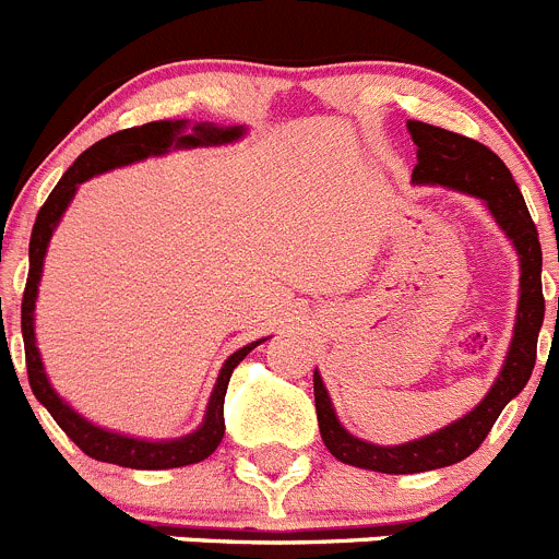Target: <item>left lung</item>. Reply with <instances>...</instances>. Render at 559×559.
<instances>
[{
    "label": "left lung",
    "instance_id": "8db88e82",
    "mask_svg": "<svg viewBox=\"0 0 559 559\" xmlns=\"http://www.w3.org/2000/svg\"><path fill=\"white\" fill-rule=\"evenodd\" d=\"M406 126L417 145V167L412 173L414 185L448 187V190L464 192V195L481 201L496 218L498 229L510 237L512 249H515L518 263H521V290H518V313L510 349L501 364V372L492 380L490 392L484 394L473 412L453 419L451 426L439 428L428 437L412 439L403 445H372L367 439H358L341 426L328 386L316 369V417H319V431H322L328 451L344 464L374 473H392V476L448 467V464L467 459L481 445L503 406L530 383L537 358V333H540L543 316H546L540 285L543 251L540 240H537V226L507 165L490 147L467 140L462 133L417 120H408Z\"/></svg>",
    "mask_w": 559,
    "mask_h": 559
}]
</instances>
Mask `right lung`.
Masks as SVG:
<instances>
[{
    "label": "right lung",
    "mask_w": 559,
    "mask_h": 559,
    "mask_svg": "<svg viewBox=\"0 0 559 559\" xmlns=\"http://www.w3.org/2000/svg\"><path fill=\"white\" fill-rule=\"evenodd\" d=\"M246 126H215V122H190V120H156L145 122V126L126 128L117 131L106 140L95 142L92 147L81 153L75 165L69 167L56 185V190L49 192V199L38 210L36 226L29 235V274L27 288H24L22 299V335H24V358H27V378L29 389L36 394V400L52 414L58 426L63 428L72 442L81 448L86 456L97 459V462L120 464V467H133V471H167V467H185V464L204 462L210 453L224 439V397L229 378L235 367L254 347H260L263 341L257 338L237 353H231L221 367L215 389L206 403L204 423L192 433H185L179 439H140L128 437V433L108 431V428L95 426L92 419L78 414L69 406L67 400L52 389L47 372H44L41 353L36 347V299H38V283L44 274V257H47V246L52 240V231L61 224L63 212L75 199L78 187L88 181L92 176L114 170V167H126L133 162L151 159V156H165L170 151H185V147H215L229 145V142L243 140Z\"/></svg>",
    "instance_id": "right-lung-1"
}]
</instances>
